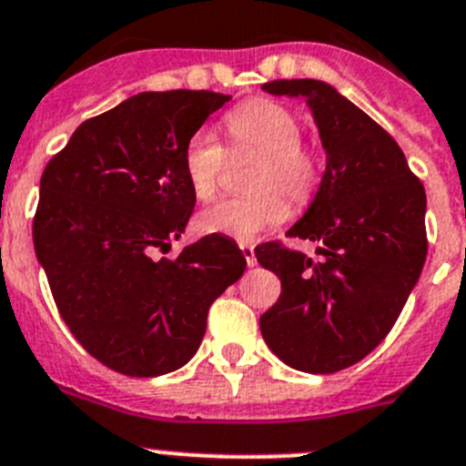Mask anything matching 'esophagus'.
<instances>
[{
	"label": "esophagus",
	"mask_w": 466,
	"mask_h": 466,
	"mask_svg": "<svg viewBox=\"0 0 466 466\" xmlns=\"http://www.w3.org/2000/svg\"><path fill=\"white\" fill-rule=\"evenodd\" d=\"M240 251H242V256H245L247 265H249V268H254V265H256L254 247H251V245H245V242H242V245H240Z\"/></svg>",
	"instance_id": "esophagus-1"
}]
</instances>
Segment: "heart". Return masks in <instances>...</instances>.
<instances>
[{
  "instance_id": "obj_1",
  "label": "heart",
  "mask_w": 466,
  "mask_h": 466,
  "mask_svg": "<svg viewBox=\"0 0 466 466\" xmlns=\"http://www.w3.org/2000/svg\"><path fill=\"white\" fill-rule=\"evenodd\" d=\"M226 130L238 146L260 155L249 178L247 197L224 198L197 217L201 233H219L236 240H254L292 210H304L322 185V157L302 141V123L288 107L269 100H251L226 116ZM224 150L206 130L194 132L183 150V174L198 201L217 192Z\"/></svg>"
}]
</instances>
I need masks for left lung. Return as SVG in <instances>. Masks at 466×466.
Returning <instances> with one entry per match:
<instances>
[{"label": "left lung", "instance_id": "8db88e82", "mask_svg": "<svg viewBox=\"0 0 466 466\" xmlns=\"http://www.w3.org/2000/svg\"><path fill=\"white\" fill-rule=\"evenodd\" d=\"M265 93L304 97L327 169L290 238L318 242L320 260L281 242L256 247L281 295L260 316L268 348L304 373H336L373 352L400 316L428 254L425 189L384 127L320 79H274Z\"/></svg>", "mask_w": 466, "mask_h": 466}]
</instances>
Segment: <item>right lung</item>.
Here are the masks:
<instances>
[{"label":"right lung","instance_id":"add662e5","mask_svg":"<svg viewBox=\"0 0 466 466\" xmlns=\"http://www.w3.org/2000/svg\"><path fill=\"white\" fill-rule=\"evenodd\" d=\"M230 96L146 91L84 121L47 162L34 249L61 318L116 373L157 378L197 354L208 309L242 277L238 245L185 233L197 197L183 174L189 137Z\"/></svg>","mask_w":466,"mask_h":466}]
</instances>
